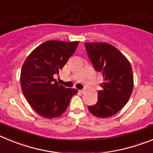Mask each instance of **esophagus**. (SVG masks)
Listing matches in <instances>:
<instances>
[{
    "instance_id": "1",
    "label": "esophagus",
    "mask_w": 153,
    "mask_h": 153,
    "mask_svg": "<svg viewBox=\"0 0 153 153\" xmlns=\"http://www.w3.org/2000/svg\"><path fill=\"white\" fill-rule=\"evenodd\" d=\"M79 93H83V92H84V90H79Z\"/></svg>"
}]
</instances>
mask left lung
I'll return each instance as SVG.
<instances>
[{
  "label": "left lung",
  "instance_id": "left-lung-1",
  "mask_svg": "<svg viewBox=\"0 0 153 153\" xmlns=\"http://www.w3.org/2000/svg\"><path fill=\"white\" fill-rule=\"evenodd\" d=\"M86 52L96 71L102 75L103 82L98 91V101L88 106L99 118L112 117L124 107L132 94V66L118 49L107 43H85Z\"/></svg>",
  "mask_w": 153,
  "mask_h": 153
}]
</instances>
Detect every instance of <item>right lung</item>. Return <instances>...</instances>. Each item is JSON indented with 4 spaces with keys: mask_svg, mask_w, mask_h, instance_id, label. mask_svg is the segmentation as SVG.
Here are the masks:
<instances>
[{
    "mask_svg": "<svg viewBox=\"0 0 153 153\" xmlns=\"http://www.w3.org/2000/svg\"><path fill=\"white\" fill-rule=\"evenodd\" d=\"M79 41L48 40L28 55L21 73V90L33 109L47 119L60 117L77 90L66 88L56 82L54 74L64 67Z\"/></svg>",
    "mask_w": 153,
    "mask_h": 153,
    "instance_id": "obj_1",
    "label": "right lung"
}]
</instances>
